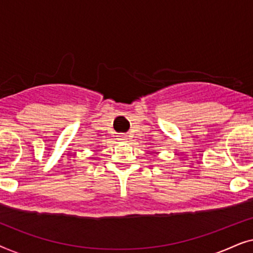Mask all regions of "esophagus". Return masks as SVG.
Segmentation results:
<instances>
[{
	"instance_id": "1",
	"label": "esophagus",
	"mask_w": 253,
	"mask_h": 253,
	"mask_svg": "<svg viewBox=\"0 0 253 253\" xmlns=\"http://www.w3.org/2000/svg\"><path fill=\"white\" fill-rule=\"evenodd\" d=\"M119 139H121V140H124V139H126V134L121 133V134H119Z\"/></svg>"
}]
</instances>
